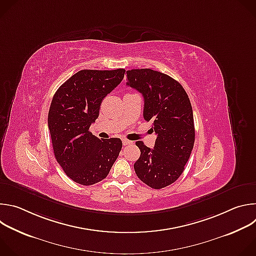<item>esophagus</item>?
Here are the masks:
<instances>
[{
  "instance_id": "obj_1",
  "label": "esophagus",
  "mask_w": 256,
  "mask_h": 256,
  "mask_svg": "<svg viewBox=\"0 0 256 256\" xmlns=\"http://www.w3.org/2000/svg\"><path fill=\"white\" fill-rule=\"evenodd\" d=\"M122 144H124V146H128V144H132V142L130 140H122Z\"/></svg>"
}]
</instances>
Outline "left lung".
Instances as JSON below:
<instances>
[{"label":"left lung","mask_w":256,"mask_h":256,"mask_svg":"<svg viewBox=\"0 0 256 256\" xmlns=\"http://www.w3.org/2000/svg\"><path fill=\"white\" fill-rule=\"evenodd\" d=\"M126 80L144 96V118L157 134L154 149L136 142L140 156L134 168L144 184L161 190L178 179L190 157L196 136L192 107L181 84L163 72L130 70Z\"/></svg>","instance_id":"left-lung-1"}]
</instances>
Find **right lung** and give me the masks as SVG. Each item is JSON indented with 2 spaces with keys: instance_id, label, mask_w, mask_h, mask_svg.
<instances>
[{
  "instance_id": "right-lung-1",
  "label": "right lung",
  "mask_w": 256,
  "mask_h": 256,
  "mask_svg": "<svg viewBox=\"0 0 256 256\" xmlns=\"http://www.w3.org/2000/svg\"><path fill=\"white\" fill-rule=\"evenodd\" d=\"M124 68L82 70L52 97L48 112L54 157L66 176L82 186L103 180L122 147L118 138L100 140L89 130L104 97L124 79Z\"/></svg>"
}]
</instances>
